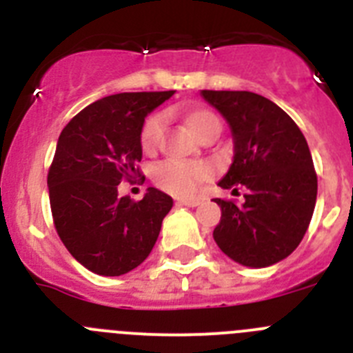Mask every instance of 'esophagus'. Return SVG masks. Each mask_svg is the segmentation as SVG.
<instances>
[{
    "mask_svg": "<svg viewBox=\"0 0 353 353\" xmlns=\"http://www.w3.org/2000/svg\"><path fill=\"white\" fill-rule=\"evenodd\" d=\"M199 203H201L199 199H185V198L176 199V205H183V207H198Z\"/></svg>",
    "mask_w": 353,
    "mask_h": 353,
    "instance_id": "obj_1",
    "label": "esophagus"
}]
</instances>
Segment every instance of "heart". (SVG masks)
Here are the masks:
<instances>
[{
	"label": "heart",
	"mask_w": 353,
	"mask_h": 353,
	"mask_svg": "<svg viewBox=\"0 0 353 353\" xmlns=\"http://www.w3.org/2000/svg\"><path fill=\"white\" fill-rule=\"evenodd\" d=\"M183 118H185L187 127L199 139L210 132L219 134L221 130V121L217 114L203 105L187 108L183 111ZM164 129H166V117L162 113H152L143 121L139 145L145 154H154L157 150ZM212 176H214V168L208 162L164 161L152 171L155 185L170 194L179 196V198H192Z\"/></svg>",
	"instance_id": "heart-1"
}]
</instances>
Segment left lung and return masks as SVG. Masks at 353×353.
<instances>
[{
    "label": "left lung",
    "mask_w": 353,
    "mask_h": 353,
    "mask_svg": "<svg viewBox=\"0 0 353 353\" xmlns=\"http://www.w3.org/2000/svg\"><path fill=\"white\" fill-rule=\"evenodd\" d=\"M232 129L235 155L219 185L245 201L215 198L221 221L214 240L245 267H269L290 256L304 239L316 203L318 179L297 123L272 101L252 92L201 90Z\"/></svg>",
    "instance_id": "left-lung-1"
}]
</instances>
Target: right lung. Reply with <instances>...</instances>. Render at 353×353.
<instances>
[{
	"label": "right lung",
	"mask_w": 353,
	"mask_h": 353,
	"mask_svg": "<svg viewBox=\"0 0 353 353\" xmlns=\"http://www.w3.org/2000/svg\"><path fill=\"white\" fill-rule=\"evenodd\" d=\"M170 92L117 93L86 105L61 130L48 173L58 235L72 256L101 276H121L154 249L171 196L148 187L134 201L118 183L145 180L138 162L145 117Z\"/></svg>",
	"instance_id": "add662e5"
}]
</instances>
